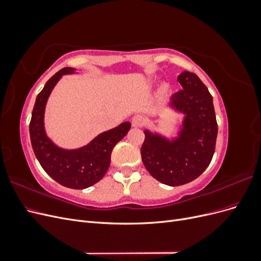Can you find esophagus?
<instances>
[{"instance_id":"34e87169","label":"esophagus","mask_w":261,"mask_h":261,"mask_svg":"<svg viewBox=\"0 0 261 261\" xmlns=\"http://www.w3.org/2000/svg\"><path fill=\"white\" fill-rule=\"evenodd\" d=\"M145 123V117L141 116V115H135L132 118V124L133 126H135V127H140L141 125H144Z\"/></svg>"}]
</instances>
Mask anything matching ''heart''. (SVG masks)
<instances>
[{"instance_id": "b5f03b06", "label": "heart", "mask_w": 261, "mask_h": 261, "mask_svg": "<svg viewBox=\"0 0 261 261\" xmlns=\"http://www.w3.org/2000/svg\"><path fill=\"white\" fill-rule=\"evenodd\" d=\"M162 89H163V90H167V86H163Z\"/></svg>"}]
</instances>
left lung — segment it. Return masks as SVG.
Returning <instances> with one entry per match:
<instances>
[{
	"mask_svg": "<svg viewBox=\"0 0 261 261\" xmlns=\"http://www.w3.org/2000/svg\"><path fill=\"white\" fill-rule=\"evenodd\" d=\"M181 90L171 97V106L184 113L178 137L169 140L145 130L141 160L150 175L169 186H179L198 177L208 168L216 149L218 124L212 96L199 77L183 72Z\"/></svg>",
	"mask_w": 261,
	"mask_h": 261,
	"instance_id": "8db88e82",
	"label": "left lung"
}]
</instances>
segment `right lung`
<instances>
[{"label": "right lung", "mask_w": 261, "mask_h": 261, "mask_svg": "<svg viewBox=\"0 0 261 261\" xmlns=\"http://www.w3.org/2000/svg\"><path fill=\"white\" fill-rule=\"evenodd\" d=\"M74 72L72 67H64L46 82L37 96L29 133L34 152L42 169L63 186L84 189L98 183L105 176L111 162L112 150L128 133L130 123L124 122L115 128L100 134L90 144L80 149L65 150L55 146L44 130L45 103L62 75Z\"/></svg>", "instance_id": "right-lung-1"}]
</instances>
